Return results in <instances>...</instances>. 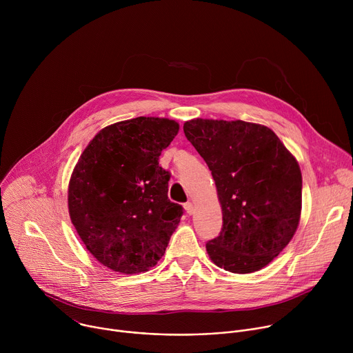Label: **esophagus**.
I'll return each mask as SVG.
<instances>
[{
	"instance_id": "1",
	"label": "esophagus",
	"mask_w": 353,
	"mask_h": 353,
	"mask_svg": "<svg viewBox=\"0 0 353 353\" xmlns=\"http://www.w3.org/2000/svg\"><path fill=\"white\" fill-rule=\"evenodd\" d=\"M184 210H185V212H187L188 215H192V214H194V205H192L191 203H185V204H184Z\"/></svg>"
}]
</instances>
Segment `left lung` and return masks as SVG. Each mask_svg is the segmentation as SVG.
<instances>
[{"mask_svg":"<svg viewBox=\"0 0 353 353\" xmlns=\"http://www.w3.org/2000/svg\"><path fill=\"white\" fill-rule=\"evenodd\" d=\"M184 134L215 180L222 230L207 243L218 267L250 274L268 265L292 240L300 221L297 161L265 125L194 119Z\"/></svg>","mask_w":353,"mask_h":353,"instance_id":"left-lung-1","label":"left lung"}]
</instances>
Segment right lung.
<instances>
[{"label": "right lung", "mask_w": 353, "mask_h": 353, "mask_svg": "<svg viewBox=\"0 0 353 353\" xmlns=\"http://www.w3.org/2000/svg\"><path fill=\"white\" fill-rule=\"evenodd\" d=\"M179 132L174 120L137 117L100 130L68 185L72 225L105 267L138 274L165 254L183 208L168 198L170 173L159 157Z\"/></svg>", "instance_id": "1"}]
</instances>
